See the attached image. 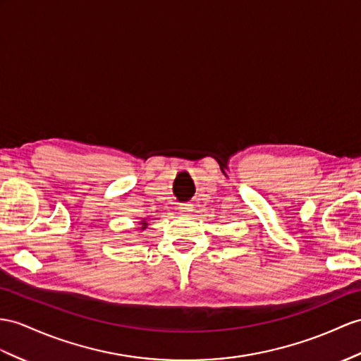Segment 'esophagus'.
Masks as SVG:
<instances>
[{"instance_id":"obj_1","label":"esophagus","mask_w":361,"mask_h":361,"mask_svg":"<svg viewBox=\"0 0 361 361\" xmlns=\"http://www.w3.org/2000/svg\"><path fill=\"white\" fill-rule=\"evenodd\" d=\"M180 211H183V213L188 214L190 211H192V204H190V202H185V204H180Z\"/></svg>"}]
</instances>
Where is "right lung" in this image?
<instances>
[{"label": "right lung", "mask_w": 361, "mask_h": 361, "mask_svg": "<svg viewBox=\"0 0 361 361\" xmlns=\"http://www.w3.org/2000/svg\"><path fill=\"white\" fill-rule=\"evenodd\" d=\"M140 225H142V228H140V230H145V228H147V225H148V224H147L145 221H142V222H140Z\"/></svg>", "instance_id": "1"}]
</instances>
